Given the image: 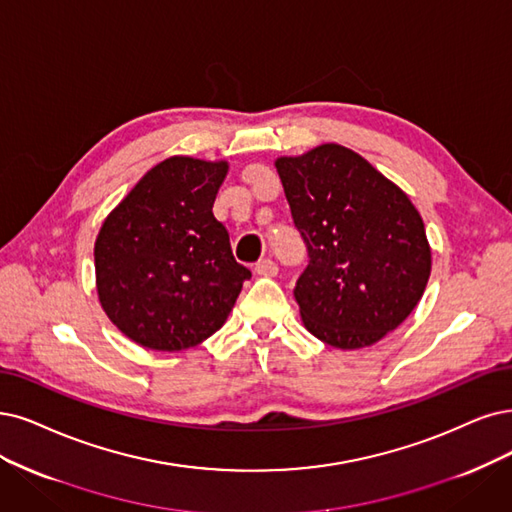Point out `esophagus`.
<instances>
[{"label": "esophagus", "mask_w": 512, "mask_h": 512, "mask_svg": "<svg viewBox=\"0 0 512 512\" xmlns=\"http://www.w3.org/2000/svg\"><path fill=\"white\" fill-rule=\"evenodd\" d=\"M255 272H257L259 276L272 278V276L278 274V266H276V263H274L272 259H261V261L257 263V266H255Z\"/></svg>", "instance_id": "1"}]
</instances>
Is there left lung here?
Listing matches in <instances>:
<instances>
[{
  "label": "left lung",
  "instance_id": "1",
  "mask_svg": "<svg viewBox=\"0 0 512 512\" xmlns=\"http://www.w3.org/2000/svg\"><path fill=\"white\" fill-rule=\"evenodd\" d=\"M274 166L310 255L295 287L304 327L339 350L377 344L428 285L432 253L418 208L344 145L323 143Z\"/></svg>",
  "mask_w": 512,
  "mask_h": 512
}]
</instances>
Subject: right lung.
<instances>
[{"label":"right lung","instance_id":"right-lung-1","mask_svg":"<svg viewBox=\"0 0 512 512\" xmlns=\"http://www.w3.org/2000/svg\"><path fill=\"white\" fill-rule=\"evenodd\" d=\"M227 170L225 160L170 156L105 217L94 242L97 293L135 344L160 352L202 344L251 278L213 215Z\"/></svg>","mask_w":512,"mask_h":512}]
</instances>
